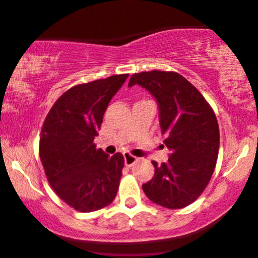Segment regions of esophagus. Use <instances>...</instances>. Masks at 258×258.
Returning a JSON list of instances; mask_svg holds the SVG:
<instances>
[{
	"mask_svg": "<svg viewBox=\"0 0 258 258\" xmlns=\"http://www.w3.org/2000/svg\"><path fill=\"white\" fill-rule=\"evenodd\" d=\"M123 157H124V165H126V166H128V167H131L132 165H134L135 162H136L137 160H139L136 156H134V155L128 154V152H126V154L123 155Z\"/></svg>",
	"mask_w": 258,
	"mask_h": 258,
	"instance_id": "34e87169",
	"label": "esophagus"
}]
</instances>
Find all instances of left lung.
<instances>
[{
  "label": "left lung",
  "mask_w": 258,
  "mask_h": 258,
  "mask_svg": "<svg viewBox=\"0 0 258 258\" xmlns=\"http://www.w3.org/2000/svg\"><path fill=\"white\" fill-rule=\"evenodd\" d=\"M156 98L169 160L155 166V176L142 185L147 198L169 209L189 206L208 185L219 151L216 113L201 92L175 72L135 73L128 82Z\"/></svg>",
  "instance_id": "8db88e82"
}]
</instances>
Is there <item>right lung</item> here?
Here are the masks:
<instances>
[{
    "label": "right lung",
    "instance_id": "obj_1",
    "mask_svg": "<svg viewBox=\"0 0 258 258\" xmlns=\"http://www.w3.org/2000/svg\"><path fill=\"white\" fill-rule=\"evenodd\" d=\"M128 74L78 84L50 108L40 134L39 155L50 186L78 212L109 206L118 191L124 160L97 149L103 114Z\"/></svg>",
    "mask_w": 258,
    "mask_h": 258
}]
</instances>
